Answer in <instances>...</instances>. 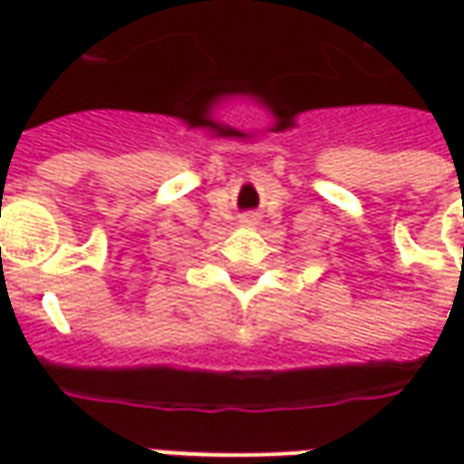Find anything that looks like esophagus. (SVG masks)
I'll list each match as a JSON object with an SVG mask.
<instances>
[{"mask_svg":"<svg viewBox=\"0 0 464 464\" xmlns=\"http://www.w3.org/2000/svg\"><path fill=\"white\" fill-rule=\"evenodd\" d=\"M241 223H246V226H253V223H258V216H256V213H243Z\"/></svg>","mask_w":464,"mask_h":464,"instance_id":"34e87169","label":"esophagus"}]
</instances>
